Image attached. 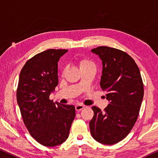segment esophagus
I'll use <instances>...</instances> for the list:
<instances>
[{
	"instance_id": "esophagus-1",
	"label": "esophagus",
	"mask_w": 158,
	"mask_h": 158,
	"mask_svg": "<svg viewBox=\"0 0 158 158\" xmlns=\"http://www.w3.org/2000/svg\"><path fill=\"white\" fill-rule=\"evenodd\" d=\"M85 107L84 105H82V104H77V105L76 106V111H81L82 110V109H83Z\"/></svg>"
}]
</instances>
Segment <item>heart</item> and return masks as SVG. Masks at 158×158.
<instances>
[{
  "instance_id": "heart-1",
  "label": "heart",
  "mask_w": 158,
  "mask_h": 158,
  "mask_svg": "<svg viewBox=\"0 0 158 158\" xmlns=\"http://www.w3.org/2000/svg\"><path fill=\"white\" fill-rule=\"evenodd\" d=\"M79 67L80 69H87V68H94L95 65L92 60L87 59H82L79 61Z\"/></svg>"
}]
</instances>
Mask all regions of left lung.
Segmentation results:
<instances>
[{"label": "left lung", "instance_id": "1", "mask_svg": "<svg viewBox=\"0 0 158 158\" xmlns=\"http://www.w3.org/2000/svg\"><path fill=\"white\" fill-rule=\"evenodd\" d=\"M91 52L102 62L100 86L110 104L104 111L92 107L89 128L97 141L113 145L127 137L134 126L143 98V84L137 64L126 52L108 47Z\"/></svg>", "mask_w": 158, "mask_h": 158}]
</instances>
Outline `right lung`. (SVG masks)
Wrapping results in <instances>:
<instances>
[{"label": "right lung", "mask_w": 158, "mask_h": 158, "mask_svg": "<svg viewBox=\"0 0 158 158\" xmlns=\"http://www.w3.org/2000/svg\"><path fill=\"white\" fill-rule=\"evenodd\" d=\"M67 49H48L28 60L21 70L17 102L30 135L44 146L61 144L76 116L73 105L53 102L49 95L59 84L58 62Z\"/></svg>", "instance_id": "1"}]
</instances>
